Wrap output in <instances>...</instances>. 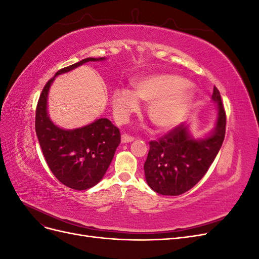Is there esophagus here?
<instances>
[{
	"label": "esophagus",
	"instance_id": "1",
	"mask_svg": "<svg viewBox=\"0 0 259 259\" xmlns=\"http://www.w3.org/2000/svg\"><path fill=\"white\" fill-rule=\"evenodd\" d=\"M133 140H134V137L131 136V135H127V134H123L122 137H121V142H122L123 144H125V143H131V142H133Z\"/></svg>",
	"mask_w": 259,
	"mask_h": 259
}]
</instances>
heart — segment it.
Here are the masks:
<instances>
[{
  "label": "heart",
  "mask_w": 259,
  "mask_h": 259,
  "mask_svg": "<svg viewBox=\"0 0 259 259\" xmlns=\"http://www.w3.org/2000/svg\"><path fill=\"white\" fill-rule=\"evenodd\" d=\"M149 104L148 115L160 131H169L186 120L193 101V92L186 81L174 74L149 75L134 82V93L116 89L112 105L117 120L123 122L138 110V100Z\"/></svg>",
  "instance_id": "heart-1"
}]
</instances>
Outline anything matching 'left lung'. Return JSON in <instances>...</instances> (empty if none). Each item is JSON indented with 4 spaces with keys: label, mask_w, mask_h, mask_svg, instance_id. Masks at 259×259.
Segmentation results:
<instances>
[{
    "label": "left lung",
    "mask_w": 259,
    "mask_h": 259,
    "mask_svg": "<svg viewBox=\"0 0 259 259\" xmlns=\"http://www.w3.org/2000/svg\"><path fill=\"white\" fill-rule=\"evenodd\" d=\"M218 104V119L210 136L195 140L182 123L158 140H151L145 162L147 184L162 195H179L190 190L206 174L225 139L226 111L221 93L211 95Z\"/></svg>",
    "instance_id": "1"
}]
</instances>
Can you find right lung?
I'll list each match as a JSON object with an SVG mask.
<instances>
[{"mask_svg": "<svg viewBox=\"0 0 259 259\" xmlns=\"http://www.w3.org/2000/svg\"><path fill=\"white\" fill-rule=\"evenodd\" d=\"M105 58H85L62 68L55 76L70 71L88 61ZM45 84L35 110V133L44 159L54 176L74 190H86L97 185L113 159L121 143L120 130L108 119H98L81 128L66 131L56 126L48 115V94L54 81Z\"/></svg>", "mask_w": 259, "mask_h": 259, "instance_id": "add662e5", "label": "right lung"}]
</instances>
